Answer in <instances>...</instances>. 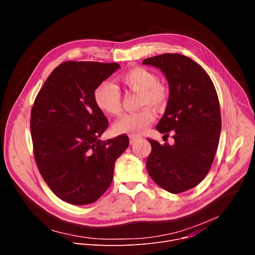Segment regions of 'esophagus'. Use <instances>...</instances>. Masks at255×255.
<instances>
[{
  "instance_id": "1",
  "label": "esophagus",
  "mask_w": 255,
  "mask_h": 255,
  "mask_svg": "<svg viewBox=\"0 0 255 255\" xmlns=\"http://www.w3.org/2000/svg\"><path fill=\"white\" fill-rule=\"evenodd\" d=\"M129 139H130V143H134V142H136L137 140H139L140 137H137V136H134V135H130V136H129Z\"/></svg>"
}]
</instances>
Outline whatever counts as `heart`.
<instances>
[{"mask_svg":"<svg viewBox=\"0 0 255 255\" xmlns=\"http://www.w3.org/2000/svg\"><path fill=\"white\" fill-rule=\"evenodd\" d=\"M153 71L144 67H133L118 76L117 81L127 90L139 93L138 106L144 107L137 112L123 115L114 124V131L138 135L146 130L155 120V113L150 108H163L169 98L168 87L157 81ZM94 103L101 112L116 116L121 112V94L110 82L100 83L93 92Z\"/></svg>","mask_w":255,"mask_h":255,"instance_id":"obj_1","label":"heart"}]
</instances>
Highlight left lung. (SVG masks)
I'll return each instance as SVG.
<instances>
[{
	"instance_id": "obj_1",
	"label": "left lung",
	"mask_w": 255,
	"mask_h": 255,
	"mask_svg": "<svg viewBox=\"0 0 255 255\" xmlns=\"http://www.w3.org/2000/svg\"><path fill=\"white\" fill-rule=\"evenodd\" d=\"M161 69L169 85L166 110L156 130L174 143L148 139L146 160L150 177L172 194L186 192L208 174L219 144L221 113L214 84L204 68L178 53H163L142 61Z\"/></svg>"
}]
</instances>
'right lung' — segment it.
Segmentation results:
<instances>
[{
    "label": "right lung",
    "mask_w": 255,
    "mask_h": 255,
    "mask_svg": "<svg viewBox=\"0 0 255 255\" xmlns=\"http://www.w3.org/2000/svg\"><path fill=\"white\" fill-rule=\"evenodd\" d=\"M119 67L116 62H62L34 101V158L47 186L66 203L96 202L110 187L115 161L128 147L125 134L100 139L109 122L93 99L95 88Z\"/></svg>",
    "instance_id": "add662e5"
}]
</instances>
